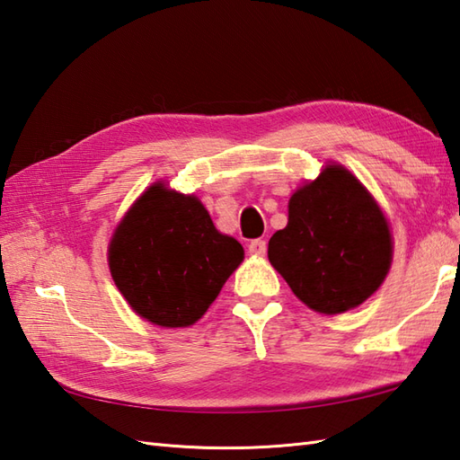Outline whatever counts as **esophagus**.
<instances>
[{
	"mask_svg": "<svg viewBox=\"0 0 460 460\" xmlns=\"http://www.w3.org/2000/svg\"><path fill=\"white\" fill-rule=\"evenodd\" d=\"M249 252L255 257H262L267 252V241L265 239H255L249 243Z\"/></svg>",
	"mask_w": 460,
	"mask_h": 460,
	"instance_id": "esophagus-1",
	"label": "esophagus"
}]
</instances>
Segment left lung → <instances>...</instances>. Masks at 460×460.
Masks as SVG:
<instances>
[{"label":"left lung","instance_id":"obj_1","mask_svg":"<svg viewBox=\"0 0 460 460\" xmlns=\"http://www.w3.org/2000/svg\"><path fill=\"white\" fill-rule=\"evenodd\" d=\"M269 261L306 306L340 314L384 282L392 233L364 185L328 165L290 198L288 225L270 237Z\"/></svg>","mask_w":460,"mask_h":460}]
</instances>
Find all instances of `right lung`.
<instances>
[{"instance_id":"1","label":"right lung","mask_w":460,"mask_h":460,"mask_svg":"<svg viewBox=\"0 0 460 460\" xmlns=\"http://www.w3.org/2000/svg\"><path fill=\"white\" fill-rule=\"evenodd\" d=\"M193 195L154 183L116 227L109 265L136 314L164 328L198 322L243 261Z\"/></svg>"}]
</instances>
